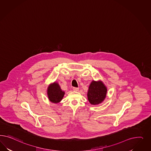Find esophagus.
Instances as JSON below:
<instances>
[{"label":"esophagus","mask_w":151,"mask_h":151,"mask_svg":"<svg viewBox=\"0 0 151 151\" xmlns=\"http://www.w3.org/2000/svg\"><path fill=\"white\" fill-rule=\"evenodd\" d=\"M73 90L74 91H78V87H73Z\"/></svg>","instance_id":"34e87169"}]
</instances>
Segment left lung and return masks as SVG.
<instances>
[{"instance_id":"1","label":"left lung","mask_w":151,"mask_h":151,"mask_svg":"<svg viewBox=\"0 0 151 151\" xmlns=\"http://www.w3.org/2000/svg\"><path fill=\"white\" fill-rule=\"evenodd\" d=\"M107 91V88L101 81H92L87 92L88 100L91 105H99L105 99Z\"/></svg>"}]
</instances>
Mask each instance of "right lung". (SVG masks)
I'll return each mask as SVG.
<instances>
[{"label":"right lung","mask_w":151,"mask_h":151,"mask_svg":"<svg viewBox=\"0 0 151 151\" xmlns=\"http://www.w3.org/2000/svg\"><path fill=\"white\" fill-rule=\"evenodd\" d=\"M47 95L50 102L57 104L62 100L65 95V92L62 91L59 83L55 82L51 83L47 87Z\"/></svg>","instance_id":"right-lung-1"}]
</instances>
